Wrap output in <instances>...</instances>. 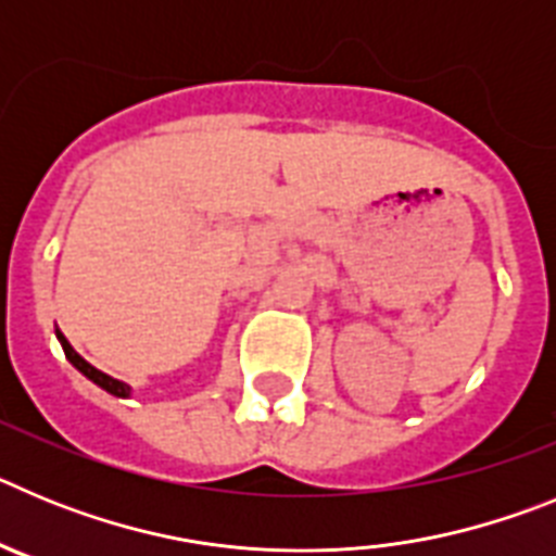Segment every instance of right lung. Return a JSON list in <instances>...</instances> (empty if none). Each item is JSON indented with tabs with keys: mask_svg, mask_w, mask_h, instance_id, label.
<instances>
[{
	"mask_svg": "<svg viewBox=\"0 0 556 556\" xmlns=\"http://www.w3.org/2000/svg\"><path fill=\"white\" fill-rule=\"evenodd\" d=\"M55 337H58V342H61V348H63V353H66L68 362H72V365H75L77 370H80L83 376L88 378V381H94L97 387H102V390L111 392V395H116V397H130V387H127L125 381H116V378H111V376H108V372L97 370L94 365H88L86 358H83L80 353L75 351V348L68 345V339L63 337L61 331H55Z\"/></svg>",
	"mask_w": 556,
	"mask_h": 556,
	"instance_id": "obj_1",
	"label": "right lung"
}]
</instances>
